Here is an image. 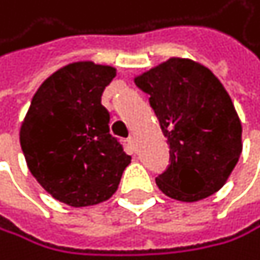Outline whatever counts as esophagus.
<instances>
[{"instance_id":"esophagus-1","label":"esophagus","mask_w":260,"mask_h":260,"mask_svg":"<svg viewBox=\"0 0 260 260\" xmlns=\"http://www.w3.org/2000/svg\"><path fill=\"white\" fill-rule=\"evenodd\" d=\"M127 144L134 148V145H136V137H134V136H129V137H127Z\"/></svg>"}]
</instances>
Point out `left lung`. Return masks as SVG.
<instances>
[{"mask_svg": "<svg viewBox=\"0 0 260 260\" xmlns=\"http://www.w3.org/2000/svg\"><path fill=\"white\" fill-rule=\"evenodd\" d=\"M169 144V166L155 180L173 200L195 203L224 187L237 166L241 121L219 78L191 59L171 57L134 78Z\"/></svg>", "mask_w": 260, "mask_h": 260, "instance_id": "obj_1", "label": "left lung"}]
</instances>
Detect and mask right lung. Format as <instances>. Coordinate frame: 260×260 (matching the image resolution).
<instances>
[{"instance_id":"1","label":"right lung","mask_w":260,"mask_h":260,"mask_svg":"<svg viewBox=\"0 0 260 260\" xmlns=\"http://www.w3.org/2000/svg\"><path fill=\"white\" fill-rule=\"evenodd\" d=\"M115 76V67L73 62L44 80L31 99L20 147L33 177L60 203H104L131 163L110 134V113L102 105V92Z\"/></svg>"}]
</instances>
